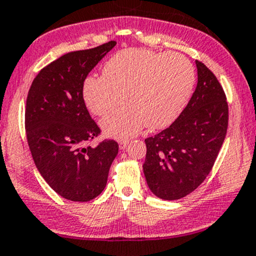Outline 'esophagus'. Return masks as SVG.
I'll list each match as a JSON object with an SVG mask.
<instances>
[{"label":"esophagus","instance_id":"obj_1","mask_svg":"<svg viewBox=\"0 0 256 256\" xmlns=\"http://www.w3.org/2000/svg\"><path fill=\"white\" fill-rule=\"evenodd\" d=\"M128 144H129V141H120V144H118L120 150H126V148H127V146H128Z\"/></svg>","mask_w":256,"mask_h":256}]
</instances>
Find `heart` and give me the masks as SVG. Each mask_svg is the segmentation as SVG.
Wrapping results in <instances>:
<instances>
[{"label": "heart", "mask_w": 256, "mask_h": 256, "mask_svg": "<svg viewBox=\"0 0 256 256\" xmlns=\"http://www.w3.org/2000/svg\"><path fill=\"white\" fill-rule=\"evenodd\" d=\"M103 76L83 83L85 106L96 116H106L121 100L124 104L102 121L108 136L128 138L144 124L165 128L180 115L194 86L191 62L179 53L127 48L110 56Z\"/></svg>", "instance_id": "obj_1"}]
</instances>
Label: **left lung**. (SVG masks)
<instances>
[{"instance_id": "8db88e82", "label": "left lung", "mask_w": 256, "mask_h": 256, "mask_svg": "<svg viewBox=\"0 0 256 256\" xmlns=\"http://www.w3.org/2000/svg\"><path fill=\"white\" fill-rule=\"evenodd\" d=\"M198 83L178 118L147 146L144 173L150 190L165 200L185 197L209 174L226 138L228 103L216 76L196 60Z\"/></svg>"}]
</instances>
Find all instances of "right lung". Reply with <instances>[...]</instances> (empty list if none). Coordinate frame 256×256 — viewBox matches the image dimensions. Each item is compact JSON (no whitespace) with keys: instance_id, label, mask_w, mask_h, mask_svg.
Returning a JSON list of instances; mask_svg holds the SVG:
<instances>
[{"instance_id":"add662e5","label":"right lung","mask_w":256,"mask_h":256,"mask_svg":"<svg viewBox=\"0 0 256 256\" xmlns=\"http://www.w3.org/2000/svg\"><path fill=\"white\" fill-rule=\"evenodd\" d=\"M116 45L66 53L41 70L28 91L24 127L38 171L62 198L89 202L102 194L118 153L114 140L88 144L100 129L83 100L89 72Z\"/></svg>"}]
</instances>
